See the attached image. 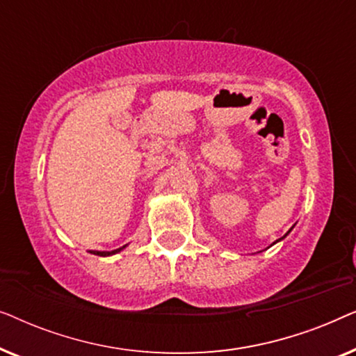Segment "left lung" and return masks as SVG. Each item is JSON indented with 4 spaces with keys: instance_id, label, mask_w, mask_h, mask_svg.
<instances>
[{
    "instance_id": "obj_1",
    "label": "left lung",
    "mask_w": 356,
    "mask_h": 356,
    "mask_svg": "<svg viewBox=\"0 0 356 356\" xmlns=\"http://www.w3.org/2000/svg\"><path fill=\"white\" fill-rule=\"evenodd\" d=\"M285 236H286V235H285ZM285 236H284V238H285Z\"/></svg>"
}]
</instances>
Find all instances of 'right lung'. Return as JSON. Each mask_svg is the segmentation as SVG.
Wrapping results in <instances>:
<instances>
[{"label": "right lung", "instance_id": "obj_1", "mask_svg": "<svg viewBox=\"0 0 356 356\" xmlns=\"http://www.w3.org/2000/svg\"><path fill=\"white\" fill-rule=\"evenodd\" d=\"M123 248H118V250H113V251H95L94 254H97V256H111V254H115V252H120L121 250H123Z\"/></svg>", "mask_w": 356, "mask_h": 356}]
</instances>
